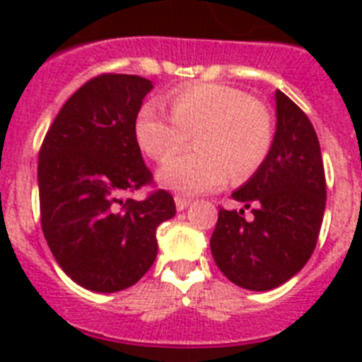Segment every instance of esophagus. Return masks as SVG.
I'll list each match as a JSON object with an SVG mask.
<instances>
[{
	"mask_svg": "<svg viewBox=\"0 0 362 362\" xmlns=\"http://www.w3.org/2000/svg\"><path fill=\"white\" fill-rule=\"evenodd\" d=\"M175 203H176V210H184L187 204H189V199L182 197V195H176Z\"/></svg>",
	"mask_w": 362,
	"mask_h": 362,
	"instance_id": "obj_1",
	"label": "esophagus"
}]
</instances>
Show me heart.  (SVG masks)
<instances>
[{"label": "heart", "mask_w": 362, "mask_h": 362, "mask_svg": "<svg viewBox=\"0 0 362 362\" xmlns=\"http://www.w3.org/2000/svg\"><path fill=\"white\" fill-rule=\"evenodd\" d=\"M170 115L146 101L135 116V136L148 158H169L193 136L195 152L167 159L158 173L163 186L182 193H206L252 176L274 139L270 112L244 90L218 82H195L170 93Z\"/></svg>", "instance_id": "1"}]
</instances>
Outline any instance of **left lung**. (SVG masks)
<instances>
[{"instance_id":"obj_1","label":"left lung","mask_w":362,"mask_h":362,"mask_svg":"<svg viewBox=\"0 0 362 362\" xmlns=\"http://www.w3.org/2000/svg\"><path fill=\"white\" fill-rule=\"evenodd\" d=\"M252 206L220 209L210 238L218 269L250 291L286 284L308 263L320 237L327 184L320 141L308 116L276 90L272 148L255 175L231 195Z\"/></svg>"}]
</instances>
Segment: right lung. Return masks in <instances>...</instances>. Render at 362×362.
Segmentation results:
<instances>
[{"label": "right lung", "instance_id": "1", "mask_svg": "<svg viewBox=\"0 0 362 362\" xmlns=\"http://www.w3.org/2000/svg\"><path fill=\"white\" fill-rule=\"evenodd\" d=\"M152 88L136 75L93 76L65 101L39 150L42 233L62 270L90 291L141 280L158 255V226L176 214L165 189L127 197L153 184L135 136Z\"/></svg>", "mask_w": 362, "mask_h": 362}]
</instances>
